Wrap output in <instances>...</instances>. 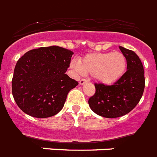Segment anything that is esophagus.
<instances>
[{
  "mask_svg": "<svg viewBox=\"0 0 157 157\" xmlns=\"http://www.w3.org/2000/svg\"><path fill=\"white\" fill-rule=\"evenodd\" d=\"M86 82H87V81H86V79H81L79 83H80V85H81V86H82V85H84V84H86Z\"/></svg>",
  "mask_w": 157,
  "mask_h": 157,
  "instance_id": "esophagus-1",
  "label": "esophagus"
}]
</instances>
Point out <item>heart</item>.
<instances>
[{
  "label": "heart",
  "mask_w": 157,
  "mask_h": 157,
  "mask_svg": "<svg viewBox=\"0 0 157 157\" xmlns=\"http://www.w3.org/2000/svg\"><path fill=\"white\" fill-rule=\"evenodd\" d=\"M76 70L91 75L103 85H113L125 73L127 59L121 52L90 53L78 60Z\"/></svg>",
  "instance_id": "1"
}]
</instances>
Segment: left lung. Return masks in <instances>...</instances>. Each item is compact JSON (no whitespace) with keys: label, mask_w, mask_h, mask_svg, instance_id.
Returning <instances> with one entry per match:
<instances>
[{"label":"left lung","mask_w":157,"mask_h":157,"mask_svg":"<svg viewBox=\"0 0 157 157\" xmlns=\"http://www.w3.org/2000/svg\"><path fill=\"white\" fill-rule=\"evenodd\" d=\"M119 48L127 59V71L112 86L94 84L95 94L89 98L91 110L106 118L129 113L139 103L145 87L144 69L139 57L133 50Z\"/></svg>","instance_id":"1"}]
</instances>
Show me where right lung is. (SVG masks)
<instances>
[{
    "label": "right lung",
    "instance_id": "obj_1",
    "mask_svg": "<svg viewBox=\"0 0 157 157\" xmlns=\"http://www.w3.org/2000/svg\"><path fill=\"white\" fill-rule=\"evenodd\" d=\"M73 52L53 45L29 50L18 59L12 79V94L23 112L36 118L59 113L67 94L78 82L65 72Z\"/></svg>",
    "mask_w": 157,
    "mask_h": 157
}]
</instances>
